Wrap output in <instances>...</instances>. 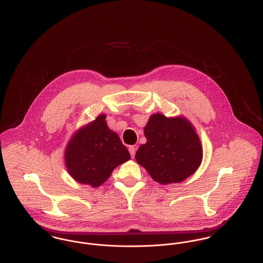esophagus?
Listing matches in <instances>:
<instances>
[{"label":"esophagus","mask_w":263,"mask_h":263,"mask_svg":"<svg viewBox=\"0 0 263 263\" xmlns=\"http://www.w3.org/2000/svg\"><path fill=\"white\" fill-rule=\"evenodd\" d=\"M128 151H129V153H130V156L134 158V157H135V155H136V151H137V148H136L135 146H130V147L128 148Z\"/></svg>","instance_id":"esophagus-1"}]
</instances>
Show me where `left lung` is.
<instances>
[{"label":"left lung","instance_id":"obj_1","mask_svg":"<svg viewBox=\"0 0 263 263\" xmlns=\"http://www.w3.org/2000/svg\"><path fill=\"white\" fill-rule=\"evenodd\" d=\"M147 143L136 153L137 162L165 185L192 175L202 160V147L193 125L184 117L153 114L144 129Z\"/></svg>","mask_w":263,"mask_h":263}]
</instances>
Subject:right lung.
Instances as JSON below:
<instances>
[{
    "mask_svg": "<svg viewBox=\"0 0 263 263\" xmlns=\"http://www.w3.org/2000/svg\"><path fill=\"white\" fill-rule=\"evenodd\" d=\"M100 114L95 120L76 132L66 152L65 163L77 182L98 187L104 183L113 170L128 161L130 155L118 135Z\"/></svg>",
    "mask_w": 263,
    "mask_h": 263,
    "instance_id": "add662e5",
    "label": "right lung"
}]
</instances>
